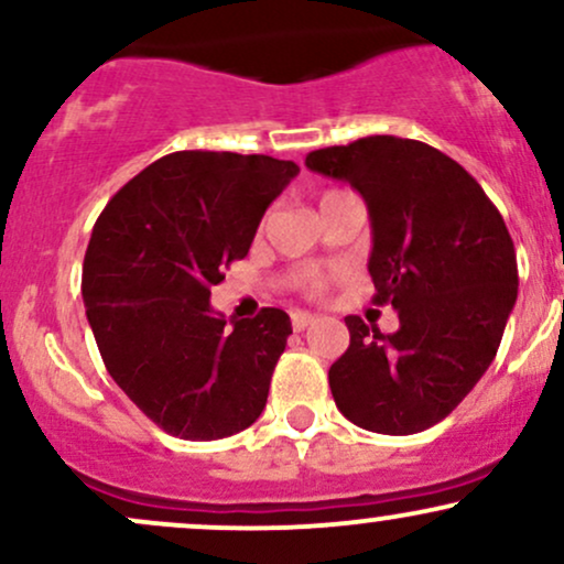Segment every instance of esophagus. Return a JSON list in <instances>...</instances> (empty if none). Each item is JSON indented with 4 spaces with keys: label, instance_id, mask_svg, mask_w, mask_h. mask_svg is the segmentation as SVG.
<instances>
[{
    "label": "esophagus",
    "instance_id": "esophagus-1",
    "mask_svg": "<svg viewBox=\"0 0 564 564\" xmlns=\"http://www.w3.org/2000/svg\"><path fill=\"white\" fill-rule=\"evenodd\" d=\"M313 323H315L313 313H302V310L291 313V326H294V332H304V328L313 326Z\"/></svg>",
    "mask_w": 564,
    "mask_h": 564
}]
</instances>
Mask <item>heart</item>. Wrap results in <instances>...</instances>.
Segmentation results:
<instances>
[{
	"instance_id": "b5f03b06",
	"label": "heart",
	"mask_w": 564,
	"mask_h": 564,
	"mask_svg": "<svg viewBox=\"0 0 564 564\" xmlns=\"http://www.w3.org/2000/svg\"><path fill=\"white\" fill-rule=\"evenodd\" d=\"M336 193H339V191H332V193H326V196H323V198H332V196H336ZM307 289L318 291V289H323V281H321L318 275H310V278H307Z\"/></svg>"
}]
</instances>
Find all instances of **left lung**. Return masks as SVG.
Here are the masks:
<instances>
[{
    "mask_svg": "<svg viewBox=\"0 0 564 564\" xmlns=\"http://www.w3.org/2000/svg\"><path fill=\"white\" fill-rule=\"evenodd\" d=\"M307 170L345 180L371 219L368 273L400 328L347 315L349 347L328 368L334 403L379 435H413L445 416L494 364L517 302L503 217L462 164L419 140L373 134L313 151Z\"/></svg>",
    "mask_w": 564,
    "mask_h": 564,
    "instance_id": "left-lung-1",
    "label": "left lung"
}]
</instances>
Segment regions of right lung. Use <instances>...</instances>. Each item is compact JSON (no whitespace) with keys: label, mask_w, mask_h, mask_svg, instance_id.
<instances>
[{"label":"right lung","mask_w":564,"mask_h":564,"mask_svg":"<svg viewBox=\"0 0 564 564\" xmlns=\"http://www.w3.org/2000/svg\"><path fill=\"white\" fill-rule=\"evenodd\" d=\"M296 174L273 156L177 151L97 217L82 273L97 349L127 398L174 437L236 435L264 411L289 315L262 307L228 323L209 296Z\"/></svg>","instance_id":"right-lung-1"}]
</instances>
